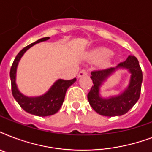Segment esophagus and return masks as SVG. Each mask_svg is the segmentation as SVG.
<instances>
[{
	"label": "esophagus",
	"mask_w": 152,
	"mask_h": 152,
	"mask_svg": "<svg viewBox=\"0 0 152 152\" xmlns=\"http://www.w3.org/2000/svg\"><path fill=\"white\" fill-rule=\"evenodd\" d=\"M88 75V71L85 70V69H83V70H81L78 74V78L80 77H82V76H87Z\"/></svg>",
	"instance_id": "1"
}]
</instances>
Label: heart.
<instances>
[{
  "label": "heart",
  "mask_w": 152,
  "mask_h": 152,
  "mask_svg": "<svg viewBox=\"0 0 152 152\" xmlns=\"http://www.w3.org/2000/svg\"><path fill=\"white\" fill-rule=\"evenodd\" d=\"M110 54L111 52L110 50L103 47H99V48L94 49L88 53L87 57L91 61H99L100 60H102V64H106L108 63L107 57Z\"/></svg>",
  "instance_id": "obj_1"
}]
</instances>
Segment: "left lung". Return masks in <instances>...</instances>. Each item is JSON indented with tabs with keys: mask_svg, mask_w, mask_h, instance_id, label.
Instances as JSON below:
<instances>
[{
	"mask_svg": "<svg viewBox=\"0 0 152 152\" xmlns=\"http://www.w3.org/2000/svg\"><path fill=\"white\" fill-rule=\"evenodd\" d=\"M118 68L127 69L131 75L127 88L115 96L102 98L100 95V87L106 79ZM91 78L94 85L88 94V99L93 110L100 115L106 117L121 116L132 108L140 95L143 73L136 57L129 55L124 62L116 68L91 72Z\"/></svg>",
	"mask_w": 152,
	"mask_h": 152,
	"instance_id": "8db88e82",
	"label": "left lung"
}]
</instances>
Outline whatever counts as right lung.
Instances as JSON below:
<instances>
[{
    "instance_id": "add662e5",
    "label": "right lung",
    "mask_w": 152,
    "mask_h": 152,
    "mask_svg": "<svg viewBox=\"0 0 152 152\" xmlns=\"http://www.w3.org/2000/svg\"><path fill=\"white\" fill-rule=\"evenodd\" d=\"M48 39H50V37H45L37 40L34 43L30 44L24 47L16 55L10 69L12 92L14 99L21 106V108L23 109L26 112L39 117L50 116L57 113L63 104L67 89L76 81V78L70 80H64L59 79L53 84L47 92L38 97H27L26 95H23L18 90L17 85L15 83V77H16V69L20 58L24 54V53L31 46L41 42L46 41Z\"/></svg>"
}]
</instances>
